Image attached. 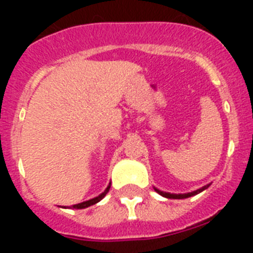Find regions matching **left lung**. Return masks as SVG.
Wrapping results in <instances>:
<instances>
[{"mask_svg": "<svg viewBox=\"0 0 253 253\" xmlns=\"http://www.w3.org/2000/svg\"><path fill=\"white\" fill-rule=\"evenodd\" d=\"M209 186V185H208ZM208 186H204V188L198 189V190H196V192H192V193H186V194H170V193H164V192H160V190H158L156 189V192L160 193L163 197H166V198H172V200H182V198H188V197H192V196H196V194H198V193H201L202 190H205V189L208 188Z\"/></svg>", "mask_w": 253, "mask_h": 253, "instance_id": "1", "label": "left lung"}]
</instances>
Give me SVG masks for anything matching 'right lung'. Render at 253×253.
<instances>
[{
    "label": "right lung",
    "mask_w": 253,
    "mask_h": 253,
    "mask_svg": "<svg viewBox=\"0 0 253 253\" xmlns=\"http://www.w3.org/2000/svg\"><path fill=\"white\" fill-rule=\"evenodd\" d=\"M109 189H110V186H107L106 190L102 193V194H99L98 197H95V198H93V200H89V201H85V202H81V204H77V205H73L72 208L73 209H85L87 208V206H91V205L97 204V202H99V201L102 200L103 197L106 196V193L109 192Z\"/></svg>",
    "instance_id": "1"
}]
</instances>
